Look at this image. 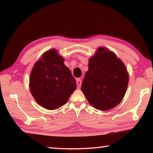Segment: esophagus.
<instances>
[{
	"label": "esophagus",
	"mask_w": 153,
	"mask_h": 153,
	"mask_svg": "<svg viewBox=\"0 0 153 153\" xmlns=\"http://www.w3.org/2000/svg\"><path fill=\"white\" fill-rule=\"evenodd\" d=\"M76 84H77V88L78 89H79L80 87H81V85H82V80L79 78H77L76 79Z\"/></svg>",
	"instance_id": "esophagus-1"
}]
</instances>
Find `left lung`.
Listing matches in <instances>:
<instances>
[{
    "label": "left lung",
    "mask_w": 153,
    "mask_h": 153,
    "mask_svg": "<svg viewBox=\"0 0 153 153\" xmlns=\"http://www.w3.org/2000/svg\"><path fill=\"white\" fill-rule=\"evenodd\" d=\"M128 82L129 74L123 61L113 52L100 46L89 59L81 89L90 105L108 111L123 100Z\"/></svg>",
    "instance_id": "8db88e82"
}]
</instances>
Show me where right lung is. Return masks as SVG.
Listing matches in <instances>:
<instances>
[{
  "label": "right lung",
  "mask_w": 153,
  "mask_h": 153,
  "mask_svg": "<svg viewBox=\"0 0 153 153\" xmlns=\"http://www.w3.org/2000/svg\"><path fill=\"white\" fill-rule=\"evenodd\" d=\"M63 56L55 49L43 53L36 62L30 77V90L38 105L55 110L66 104L77 85Z\"/></svg>",
  "instance_id": "obj_1"
}]
</instances>
